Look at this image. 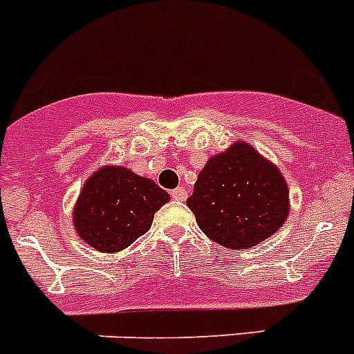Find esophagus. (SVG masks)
Wrapping results in <instances>:
<instances>
[{
	"instance_id": "esophagus-1",
	"label": "esophagus",
	"mask_w": 354,
	"mask_h": 354,
	"mask_svg": "<svg viewBox=\"0 0 354 354\" xmlns=\"http://www.w3.org/2000/svg\"><path fill=\"white\" fill-rule=\"evenodd\" d=\"M171 198L177 200V202H184V200L187 198V192L184 189V187H177V189L171 192Z\"/></svg>"
}]
</instances>
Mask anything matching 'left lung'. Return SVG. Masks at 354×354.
<instances>
[{
	"mask_svg": "<svg viewBox=\"0 0 354 354\" xmlns=\"http://www.w3.org/2000/svg\"><path fill=\"white\" fill-rule=\"evenodd\" d=\"M187 207L209 239L225 248L248 250L286 223L289 186L274 162L241 140L209 158Z\"/></svg>",
	"mask_w": 354,
	"mask_h": 354,
	"instance_id": "1",
	"label": "left lung"
}]
</instances>
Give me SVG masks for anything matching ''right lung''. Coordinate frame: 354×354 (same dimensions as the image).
Returning a JSON list of instances; mask_svg holds the SVG:
<instances>
[{
    "label": "right lung",
    "mask_w": 354,
    "mask_h": 354,
    "mask_svg": "<svg viewBox=\"0 0 354 354\" xmlns=\"http://www.w3.org/2000/svg\"><path fill=\"white\" fill-rule=\"evenodd\" d=\"M168 200L170 195L152 179L126 167L104 165L84 183L72 223L86 245L115 253L149 232L154 214Z\"/></svg>",
    "instance_id": "add662e5"
}]
</instances>
